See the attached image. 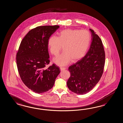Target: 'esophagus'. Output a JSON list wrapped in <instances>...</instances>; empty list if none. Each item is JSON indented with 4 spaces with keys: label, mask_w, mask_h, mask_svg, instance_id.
Masks as SVG:
<instances>
[{
    "label": "esophagus",
    "mask_w": 123,
    "mask_h": 123,
    "mask_svg": "<svg viewBox=\"0 0 123 123\" xmlns=\"http://www.w3.org/2000/svg\"><path fill=\"white\" fill-rule=\"evenodd\" d=\"M66 69V68H65V67H60V70H65Z\"/></svg>",
    "instance_id": "34e87169"
}]
</instances>
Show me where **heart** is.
Wrapping results in <instances>:
<instances>
[{
	"label": "heart",
	"instance_id": "b5f03b06",
	"mask_svg": "<svg viewBox=\"0 0 123 123\" xmlns=\"http://www.w3.org/2000/svg\"><path fill=\"white\" fill-rule=\"evenodd\" d=\"M91 34L86 30L68 29L62 31L58 37L51 36L48 41V46L50 53L57 55L62 49L63 52L53 59L56 65L64 66L70 61L76 62L81 59L88 49L91 41Z\"/></svg>",
	"mask_w": 123,
	"mask_h": 123
}]
</instances>
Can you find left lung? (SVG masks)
Masks as SVG:
<instances>
[{
	"instance_id": "8db88e82",
	"label": "left lung",
	"mask_w": 123,
	"mask_h": 123,
	"mask_svg": "<svg viewBox=\"0 0 123 123\" xmlns=\"http://www.w3.org/2000/svg\"><path fill=\"white\" fill-rule=\"evenodd\" d=\"M91 43L88 52L81 59L70 66V76L67 82L69 89L77 94L90 91L100 80L105 62L102 40L91 29Z\"/></svg>"
}]
</instances>
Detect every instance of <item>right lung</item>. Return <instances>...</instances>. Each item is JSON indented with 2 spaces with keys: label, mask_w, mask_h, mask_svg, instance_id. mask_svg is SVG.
<instances>
[{
  "label": "right lung",
  "mask_w": 123,
  "mask_h": 123,
  "mask_svg": "<svg viewBox=\"0 0 123 123\" xmlns=\"http://www.w3.org/2000/svg\"><path fill=\"white\" fill-rule=\"evenodd\" d=\"M59 25L40 26L31 30L21 41L17 54L18 70L24 84L37 93L53 88L59 67L49 63L48 41Z\"/></svg>",
  "instance_id": "1"
}]
</instances>
